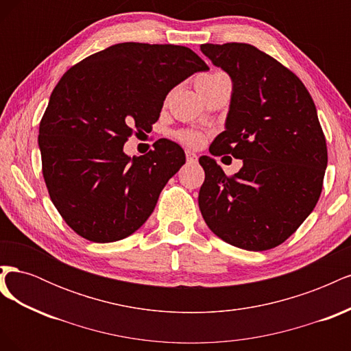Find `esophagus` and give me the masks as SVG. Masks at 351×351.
<instances>
[{"label":"esophagus","instance_id":"esophagus-1","mask_svg":"<svg viewBox=\"0 0 351 351\" xmlns=\"http://www.w3.org/2000/svg\"><path fill=\"white\" fill-rule=\"evenodd\" d=\"M186 158H187V162H196L197 161V155L193 151H186Z\"/></svg>","mask_w":351,"mask_h":351}]
</instances>
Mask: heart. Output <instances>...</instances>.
Instances as JSON below:
<instances>
[{
  "label": "heart",
  "instance_id": "heart-1",
  "mask_svg": "<svg viewBox=\"0 0 351 351\" xmlns=\"http://www.w3.org/2000/svg\"><path fill=\"white\" fill-rule=\"evenodd\" d=\"M222 74L221 73H208V74H204V76H200L197 80H196V86H205V84L214 82L215 79L221 77ZM180 139H182L184 143L190 145V146H197L200 145L202 142H204V136H202L199 132H195V130H186V132H182L178 134Z\"/></svg>",
  "mask_w": 351,
  "mask_h": 351
}]
</instances>
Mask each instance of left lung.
Listing matches in <instances>:
<instances>
[{
	"mask_svg": "<svg viewBox=\"0 0 351 351\" xmlns=\"http://www.w3.org/2000/svg\"><path fill=\"white\" fill-rule=\"evenodd\" d=\"M200 51L232 83L224 132L209 152L243 159L240 171L227 177L214 158H199L202 217L231 246L277 247L322 192L328 155L313 99L295 74L249 44H204Z\"/></svg>",
	"mask_w": 351,
	"mask_h": 351,
	"instance_id": "obj_1",
	"label": "left lung"
}]
</instances>
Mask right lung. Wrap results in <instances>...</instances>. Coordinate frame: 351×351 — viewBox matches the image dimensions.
Instances as JSON below:
<instances>
[{"label": "right lung", "mask_w": 351, "mask_h": 351, "mask_svg": "<svg viewBox=\"0 0 351 351\" xmlns=\"http://www.w3.org/2000/svg\"><path fill=\"white\" fill-rule=\"evenodd\" d=\"M209 67L180 45L123 42L71 67L52 90L39 124V151L52 204L71 230L95 243L139 230L159 193L186 162L168 139L146 155L124 143L151 130L168 92Z\"/></svg>", "instance_id": "1"}]
</instances>
